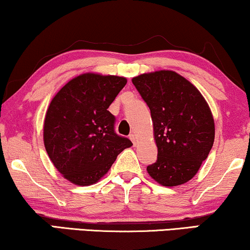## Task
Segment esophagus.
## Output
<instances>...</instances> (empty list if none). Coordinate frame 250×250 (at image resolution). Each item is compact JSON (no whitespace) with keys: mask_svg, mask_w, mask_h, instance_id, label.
Listing matches in <instances>:
<instances>
[{"mask_svg":"<svg viewBox=\"0 0 250 250\" xmlns=\"http://www.w3.org/2000/svg\"><path fill=\"white\" fill-rule=\"evenodd\" d=\"M129 139H131V141L133 142V145H136V135L135 134H129Z\"/></svg>","mask_w":250,"mask_h":250,"instance_id":"esophagus-1","label":"esophagus"}]
</instances>
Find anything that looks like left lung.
<instances>
[{
	"label": "left lung",
	"instance_id": "obj_1",
	"mask_svg": "<svg viewBox=\"0 0 250 250\" xmlns=\"http://www.w3.org/2000/svg\"><path fill=\"white\" fill-rule=\"evenodd\" d=\"M151 112L157 162L148 174L164 187L192 179L208 157L215 138L213 114L192 83L173 70H158L132 78Z\"/></svg>",
	"mask_w": 250,
	"mask_h": 250
}]
</instances>
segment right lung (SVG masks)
I'll return each mask as SVG.
<instances>
[{"label":"right lung","mask_w":250,"mask_h":250,"mask_svg":"<svg viewBox=\"0 0 250 250\" xmlns=\"http://www.w3.org/2000/svg\"><path fill=\"white\" fill-rule=\"evenodd\" d=\"M127 83L125 77L85 73L54 95L43 126L44 146L64 179L91 186L104 176L123 150L133 146L115 133L108 108Z\"/></svg>","instance_id":"1"}]
</instances>
